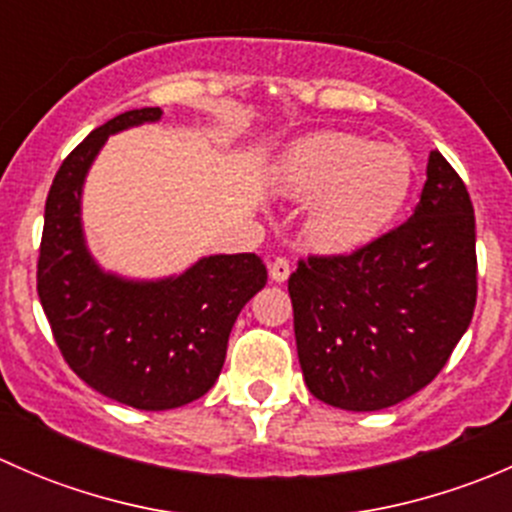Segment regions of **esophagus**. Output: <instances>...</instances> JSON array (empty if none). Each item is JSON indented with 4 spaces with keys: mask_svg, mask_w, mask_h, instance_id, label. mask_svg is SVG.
Returning a JSON list of instances; mask_svg holds the SVG:
<instances>
[{
    "mask_svg": "<svg viewBox=\"0 0 512 512\" xmlns=\"http://www.w3.org/2000/svg\"><path fill=\"white\" fill-rule=\"evenodd\" d=\"M289 272H292V267H289L287 257H275V260L270 262V277H272V282H287Z\"/></svg>",
    "mask_w": 512,
    "mask_h": 512,
    "instance_id": "obj_1",
    "label": "esophagus"
}]
</instances>
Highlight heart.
Instances as JSON below:
<instances>
[{
	"label": "heart",
	"mask_w": 512,
	"mask_h": 512,
	"mask_svg": "<svg viewBox=\"0 0 512 512\" xmlns=\"http://www.w3.org/2000/svg\"><path fill=\"white\" fill-rule=\"evenodd\" d=\"M411 153L344 131L292 141L270 168V185L289 200H309L304 237L324 255L364 247L389 227L414 185Z\"/></svg>",
	"instance_id": "obj_1"
}]
</instances>
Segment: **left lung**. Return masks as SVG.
<instances>
[{"label": "left lung", "mask_w": 512, "mask_h": 512, "mask_svg": "<svg viewBox=\"0 0 512 512\" xmlns=\"http://www.w3.org/2000/svg\"><path fill=\"white\" fill-rule=\"evenodd\" d=\"M476 215L438 151L414 215L352 255L307 257L289 277L307 389L381 411L436 379L476 309Z\"/></svg>", "instance_id": "left-lung-1"}]
</instances>
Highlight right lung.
<instances>
[{"mask_svg": "<svg viewBox=\"0 0 512 512\" xmlns=\"http://www.w3.org/2000/svg\"><path fill=\"white\" fill-rule=\"evenodd\" d=\"M160 116V108L121 113L61 163L46 198L36 272L66 364L98 394L141 411L178 409L213 389L237 314L267 282L252 252L200 257L160 280H128L94 260L81 223L86 175L108 136Z\"/></svg>", "mask_w": 512, "mask_h": 512, "instance_id": "add662e5", "label": "right lung"}]
</instances>
